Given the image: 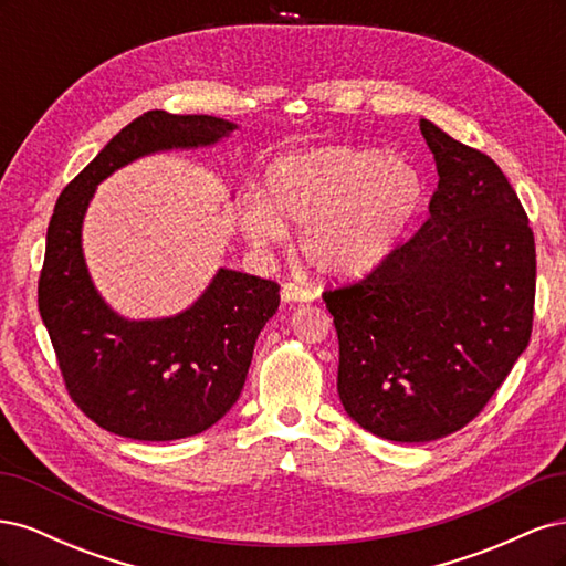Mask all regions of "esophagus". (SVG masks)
I'll return each mask as SVG.
<instances>
[{"mask_svg":"<svg viewBox=\"0 0 566 566\" xmlns=\"http://www.w3.org/2000/svg\"><path fill=\"white\" fill-rule=\"evenodd\" d=\"M281 300L283 302H312L314 295L310 293V290H304V287H300L295 283H283Z\"/></svg>","mask_w":566,"mask_h":566,"instance_id":"34e87169","label":"esophagus"}]
</instances>
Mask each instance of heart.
Wrapping results in <instances>:
<instances>
[{
    "mask_svg": "<svg viewBox=\"0 0 566 566\" xmlns=\"http://www.w3.org/2000/svg\"><path fill=\"white\" fill-rule=\"evenodd\" d=\"M422 179L399 156L373 148L323 146L287 153L264 172V198L241 214L245 241L269 250L300 224L297 252L321 276L352 279L378 266L418 210Z\"/></svg>",
    "mask_w": 566,
    "mask_h": 566,
    "instance_id": "obj_1",
    "label": "heart"
}]
</instances>
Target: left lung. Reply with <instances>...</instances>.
Instances as JSON below:
<instances>
[{"instance_id":"obj_1","label":"left lung","mask_w":566,"mask_h":566,"mask_svg":"<svg viewBox=\"0 0 566 566\" xmlns=\"http://www.w3.org/2000/svg\"><path fill=\"white\" fill-rule=\"evenodd\" d=\"M439 184L430 217L358 283L325 290L347 416L389 441L458 432L528 345L536 245L501 167L420 119Z\"/></svg>"}]
</instances>
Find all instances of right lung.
<instances>
[{
  "label": "right lung",
  "instance_id": "obj_1",
  "mask_svg": "<svg viewBox=\"0 0 566 566\" xmlns=\"http://www.w3.org/2000/svg\"><path fill=\"white\" fill-rule=\"evenodd\" d=\"M233 129L212 115L148 111L63 188L51 214L40 314L71 399L113 434L172 441L224 418L241 397L256 335L279 310L281 285L219 269L181 314L127 321L98 295L84 264V212L115 169L158 150L212 146Z\"/></svg>",
  "mask_w": 566,
  "mask_h": 566
}]
</instances>
